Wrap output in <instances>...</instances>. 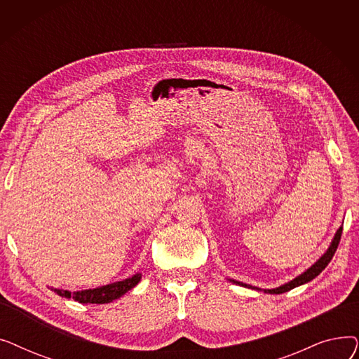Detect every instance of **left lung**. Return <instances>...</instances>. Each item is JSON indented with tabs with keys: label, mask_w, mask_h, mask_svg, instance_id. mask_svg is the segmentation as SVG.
<instances>
[{
	"label": "left lung",
	"mask_w": 359,
	"mask_h": 359,
	"mask_svg": "<svg viewBox=\"0 0 359 359\" xmlns=\"http://www.w3.org/2000/svg\"><path fill=\"white\" fill-rule=\"evenodd\" d=\"M342 230H344V227H339V230L336 231V234H334V237H333V240H332V243H330V248H329V249L326 250V253H325L322 257H320V259L314 263V265H313L311 268H309L304 273H301V275L297 276L295 279L290 280L288 284H284V285H280V287L273 288V290H263V291L268 292V294H282V292H287V291H290V290H292V288H295V287L307 284V282H310V280L314 279L317 275H320V272H322V271L329 265V262L332 260V257H333V255H334V252H336V249H337V246H339V241H341ZM230 280L234 282V284H237V285H241V287L252 288V290H259V288H256V287H252V285H248V284H243V282H238V280H234V279H230ZM259 291H260V290H259Z\"/></svg>",
	"instance_id": "left-lung-1"
}]
</instances>
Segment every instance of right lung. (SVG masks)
I'll return each instance as SVG.
<instances>
[{
  "instance_id": "right-lung-1",
  "label": "right lung",
  "mask_w": 359,
  "mask_h": 359,
  "mask_svg": "<svg viewBox=\"0 0 359 359\" xmlns=\"http://www.w3.org/2000/svg\"><path fill=\"white\" fill-rule=\"evenodd\" d=\"M141 280V273H137L132 278L119 280V282H113V284L99 287V288H93V290H84V291H77V292H69L64 290H53L56 294L65 297V298H74L75 301H79L81 304H107L111 303L113 299H118L123 294H126L129 290L134 288L138 282Z\"/></svg>"
}]
</instances>
